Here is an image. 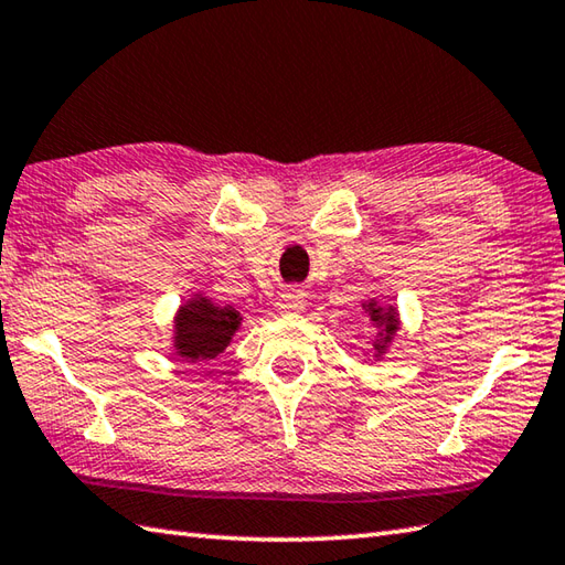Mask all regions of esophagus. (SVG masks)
<instances>
[{
  "instance_id": "obj_1",
  "label": "esophagus",
  "mask_w": 565,
  "mask_h": 565,
  "mask_svg": "<svg viewBox=\"0 0 565 565\" xmlns=\"http://www.w3.org/2000/svg\"><path fill=\"white\" fill-rule=\"evenodd\" d=\"M305 292L297 287H287V290L278 297V310L280 312H302L305 310Z\"/></svg>"
}]
</instances>
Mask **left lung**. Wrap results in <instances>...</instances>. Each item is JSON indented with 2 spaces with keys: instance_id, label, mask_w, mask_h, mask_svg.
Instances as JSON below:
<instances>
[{
  "instance_id": "8db88e82",
  "label": "left lung",
  "mask_w": 565,
  "mask_h": 565,
  "mask_svg": "<svg viewBox=\"0 0 565 565\" xmlns=\"http://www.w3.org/2000/svg\"><path fill=\"white\" fill-rule=\"evenodd\" d=\"M364 310H366V315H369V322L376 324V329H379L376 339H374L376 356L386 354V347L391 344L393 334L398 332V317H396V310H393V307H386V310H383V307H381L376 300L366 302Z\"/></svg>"
}]
</instances>
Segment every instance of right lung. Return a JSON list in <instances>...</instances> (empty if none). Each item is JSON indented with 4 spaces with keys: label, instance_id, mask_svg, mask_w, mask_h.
Returning a JSON list of instances; mask_svg holds the SVG:
<instances>
[{
    "label": "right lung",
    "instance_id": "1",
    "mask_svg": "<svg viewBox=\"0 0 565 565\" xmlns=\"http://www.w3.org/2000/svg\"><path fill=\"white\" fill-rule=\"evenodd\" d=\"M241 315L233 307H216L206 297H191L174 319V349L189 361L214 359L236 334Z\"/></svg>",
    "mask_w": 565,
    "mask_h": 565
}]
</instances>
